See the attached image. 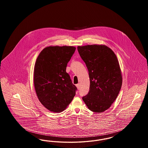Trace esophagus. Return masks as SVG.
I'll list each match as a JSON object with an SVG mask.
<instances>
[{
    "instance_id": "1",
    "label": "esophagus",
    "mask_w": 148,
    "mask_h": 148,
    "mask_svg": "<svg viewBox=\"0 0 148 148\" xmlns=\"http://www.w3.org/2000/svg\"><path fill=\"white\" fill-rule=\"evenodd\" d=\"M76 86H77V89H79V88H80V85H79V84H76Z\"/></svg>"
}]
</instances>
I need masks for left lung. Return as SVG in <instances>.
<instances>
[{"instance_id":"obj_1","label":"left lung","mask_w":148,"mask_h":148,"mask_svg":"<svg viewBox=\"0 0 148 148\" xmlns=\"http://www.w3.org/2000/svg\"><path fill=\"white\" fill-rule=\"evenodd\" d=\"M77 48L90 78V90L83 100L92 112H104L114 102L122 85L119 61L113 50L105 45H86Z\"/></svg>"}]
</instances>
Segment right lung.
<instances>
[{
	"instance_id": "add662e5",
	"label": "right lung",
	"mask_w": 148,
	"mask_h": 148,
	"mask_svg": "<svg viewBox=\"0 0 148 148\" xmlns=\"http://www.w3.org/2000/svg\"><path fill=\"white\" fill-rule=\"evenodd\" d=\"M72 46H49L41 51L35 62L34 84L38 98L50 112L59 113L69 105L77 87L66 72L75 52Z\"/></svg>"
}]
</instances>
